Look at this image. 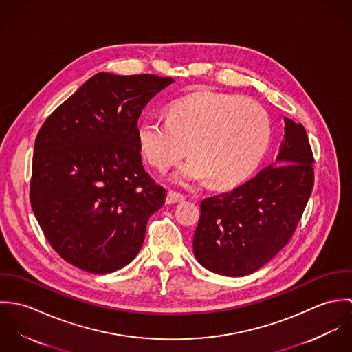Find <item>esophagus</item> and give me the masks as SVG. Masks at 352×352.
Segmentation results:
<instances>
[{
    "instance_id": "34e87169",
    "label": "esophagus",
    "mask_w": 352,
    "mask_h": 352,
    "mask_svg": "<svg viewBox=\"0 0 352 352\" xmlns=\"http://www.w3.org/2000/svg\"><path fill=\"white\" fill-rule=\"evenodd\" d=\"M186 199L184 195H182L180 192H176V191H168V195H166V203L168 204H173V203H179V201H183Z\"/></svg>"
}]
</instances>
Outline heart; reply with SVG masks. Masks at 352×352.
<instances>
[{
  "instance_id": "1",
  "label": "heart",
  "mask_w": 352,
  "mask_h": 352,
  "mask_svg": "<svg viewBox=\"0 0 352 352\" xmlns=\"http://www.w3.org/2000/svg\"><path fill=\"white\" fill-rule=\"evenodd\" d=\"M272 138L265 109L237 95L198 92L173 101L168 119L151 116L138 127L145 158L164 172L184 154L192 158L175 175L177 183L210 180L214 188H233L260 166Z\"/></svg>"
}]
</instances>
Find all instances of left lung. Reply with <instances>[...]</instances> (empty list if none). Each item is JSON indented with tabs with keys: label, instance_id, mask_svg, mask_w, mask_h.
I'll use <instances>...</instances> for the list:
<instances>
[{
	"label": "left lung",
	"instance_id": "obj_1",
	"mask_svg": "<svg viewBox=\"0 0 352 352\" xmlns=\"http://www.w3.org/2000/svg\"><path fill=\"white\" fill-rule=\"evenodd\" d=\"M314 157L301 123L285 118V140L271 164L232 192L201 203L194 253L215 274L257 271L294 234L310 198Z\"/></svg>",
	"mask_w": 352,
	"mask_h": 352
}]
</instances>
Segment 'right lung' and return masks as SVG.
Returning a JSON list of instances; mask_svg holds the SVG:
<instances>
[{"mask_svg":"<svg viewBox=\"0 0 352 352\" xmlns=\"http://www.w3.org/2000/svg\"><path fill=\"white\" fill-rule=\"evenodd\" d=\"M170 77L98 73L41 127L30 199L54 251L108 274L141 250L146 223L166 191L144 169L138 119Z\"/></svg>","mask_w":352,"mask_h":352,"instance_id":"1","label":"right lung"}]
</instances>
